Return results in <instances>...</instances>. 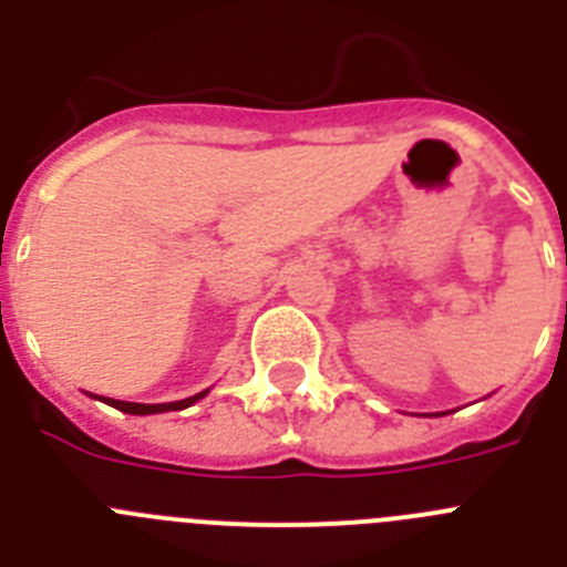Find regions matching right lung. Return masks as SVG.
Wrapping results in <instances>:
<instances>
[{"label":"right lung","instance_id":"obj_1","mask_svg":"<svg viewBox=\"0 0 567 567\" xmlns=\"http://www.w3.org/2000/svg\"><path fill=\"white\" fill-rule=\"evenodd\" d=\"M207 392L209 389H204V392L193 394V398L187 400H175V403H127V400H113V398H96V400H104V403L113 405V409H118V412L124 414H162V412H182V409H187V405L207 398Z\"/></svg>","mask_w":567,"mask_h":567}]
</instances>
